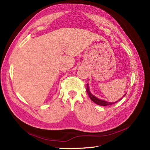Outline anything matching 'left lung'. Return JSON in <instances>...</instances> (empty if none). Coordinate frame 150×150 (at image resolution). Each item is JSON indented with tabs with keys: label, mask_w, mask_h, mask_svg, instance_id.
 <instances>
[{
	"label": "left lung",
	"mask_w": 150,
	"mask_h": 150,
	"mask_svg": "<svg viewBox=\"0 0 150 150\" xmlns=\"http://www.w3.org/2000/svg\"><path fill=\"white\" fill-rule=\"evenodd\" d=\"M86 91H87V94L88 95V96H89L91 100H92L93 102L96 103V105H98L105 106H108V105H112V104H115L116 103H117L118 101H118H116V102L110 103V102H107V101H105V100L99 99V98H98L97 97H96L95 96H94L93 94L91 93V91L89 90V87H88V84H87V89H86ZM125 95H126V94L123 96H124ZM123 96H122V98H123ZM122 98H121V99H122Z\"/></svg>",
	"instance_id": "1"
}]
</instances>
